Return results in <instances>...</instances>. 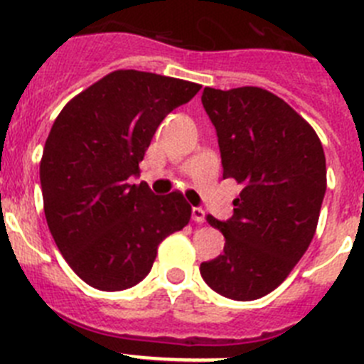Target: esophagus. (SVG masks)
I'll list each match as a JSON object with an SVG mask.
<instances>
[{"instance_id":"esophagus-1","label":"esophagus","mask_w":364,"mask_h":364,"mask_svg":"<svg viewBox=\"0 0 364 364\" xmlns=\"http://www.w3.org/2000/svg\"><path fill=\"white\" fill-rule=\"evenodd\" d=\"M191 217H193V220L197 222V224H202V222L205 220V213H204V210H202V208H193Z\"/></svg>"}]
</instances>
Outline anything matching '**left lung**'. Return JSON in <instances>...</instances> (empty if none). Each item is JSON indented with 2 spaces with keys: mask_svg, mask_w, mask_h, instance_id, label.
Instances as JSON below:
<instances>
[{
  "mask_svg": "<svg viewBox=\"0 0 364 364\" xmlns=\"http://www.w3.org/2000/svg\"><path fill=\"white\" fill-rule=\"evenodd\" d=\"M220 147L224 178L242 184L226 222L208 215L222 231L224 253L202 262L211 290L253 301L290 275L314 239L326 191L323 144L284 100L260 87L202 92Z\"/></svg>",
  "mask_w": 364,
  "mask_h": 364,
  "instance_id": "1",
  "label": "left lung"
}]
</instances>
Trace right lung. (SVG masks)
Listing matches in <instances>:
<instances>
[{
    "label": "right lung",
    "mask_w": 364,
    "mask_h": 364,
    "mask_svg": "<svg viewBox=\"0 0 364 364\" xmlns=\"http://www.w3.org/2000/svg\"><path fill=\"white\" fill-rule=\"evenodd\" d=\"M200 85L120 69L74 96L54 120L40 162L50 235L82 281L127 290L151 272L159 244L191 218L180 191L131 184L160 122Z\"/></svg>",
    "instance_id": "right-lung-1"
}]
</instances>
